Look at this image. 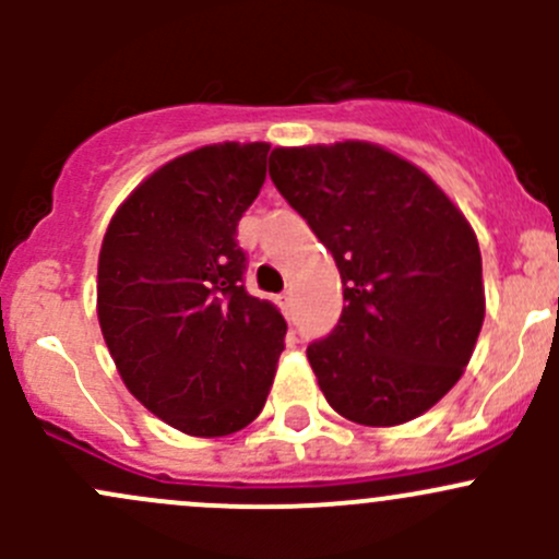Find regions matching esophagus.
Instances as JSON below:
<instances>
[{"label":"esophagus","mask_w":559,"mask_h":559,"mask_svg":"<svg viewBox=\"0 0 559 559\" xmlns=\"http://www.w3.org/2000/svg\"><path fill=\"white\" fill-rule=\"evenodd\" d=\"M275 302H278L281 311H284L286 316H289V311H292V295H289V292H284V295L275 297Z\"/></svg>","instance_id":"esophagus-1"}]
</instances>
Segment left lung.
I'll return each mask as SVG.
<instances>
[{"instance_id":"8db88e82","label":"left lung","mask_w":559,"mask_h":559,"mask_svg":"<svg viewBox=\"0 0 559 559\" xmlns=\"http://www.w3.org/2000/svg\"><path fill=\"white\" fill-rule=\"evenodd\" d=\"M270 178L341 270V319L308 346L326 403L368 427L430 411L484 324L467 218L425 170L362 140L273 148Z\"/></svg>"}]
</instances>
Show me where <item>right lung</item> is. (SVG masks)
Wrapping results in <instances>:
<instances>
[{
  "mask_svg": "<svg viewBox=\"0 0 559 559\" xmlns=\"http://www.w3.org/2000/svg\"><path fill=\"white\" fill-rule=\"evenodd\" d=\"M267 151H189L148 175L107 224L97 270L105 343L129 392L186 436L251 425L284 352V316L246 292L238 246Z\"/></svg>",
  "mask_w": 559,
  "mask_h": 559,
  "instance_id": "right-lung-1",
  "label": "right lung"
}]
</instances>
